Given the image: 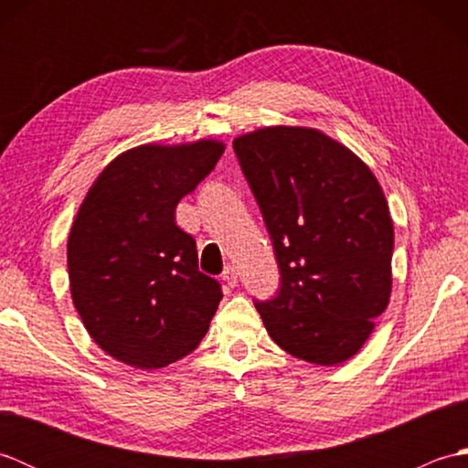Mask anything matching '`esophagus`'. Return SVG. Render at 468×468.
<instances>
[{
	"label": "esophagus",
	"instance_id": "obj_1",
	"mask_svg": "<svg viewBox=\"0 0 468 468\" xmlns=\"http://www.w3.org/2000/svg\"><path fill=\"white\" fill-rule=\"evenodd\" d=\"M223 282L229 285V287H235L237 282H239V270H237L235 265H227L225 271L221 273Z\"/></svg>",
	"mask_w": 468,
	"mask_h": 468
}]
</instances>
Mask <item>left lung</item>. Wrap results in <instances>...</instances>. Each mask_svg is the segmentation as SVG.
<instances>
[{
  "instance_id": "8db88e82",
  "label": "left lung",
  "mask_w": 468,
  "mask_h": 468,
  "mask_svg": "<svg viewBox=\"0 0 468 468\" xmlns=\"http://www.w3.org/2000/svg\"><path fill=\"white\" fill-rule=\"evenodd\" d=\"M233 151L280 267V290L255 300L267 332L305 362H346L390 300L394 227L380 185L315 128H261Z\"/></svg>"
}]
</instances>
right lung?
<instances>
[{"instance_id": "add662e5", "label": "right lung", "mask_w": 468, "mask_h": 468, "mask_svg": "<svg viewBox=\"0 0 468 468\" xmlns=\"http://www.w3.org/2000/svg\"><path fill=\"white\" fill-rule=\"evenodd\" d=\"M215 141L126 151L96 178L68 237L69 290L102 350L141 370L201 344L223 300L198 271L197 243L175 223L178 201L213 171Z\"/></svg>"}]
</instances>
